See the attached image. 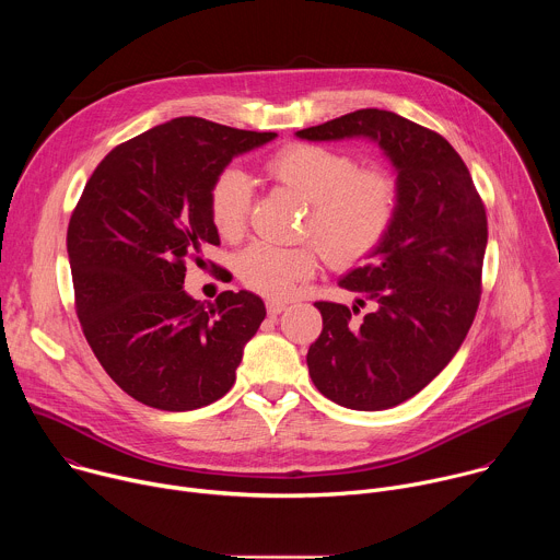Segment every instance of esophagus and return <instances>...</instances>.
Segmentation results:
<instances>
[{"label": "esophagus", "mask_w": 560, "mask_h": 560, "mask_svg": "<svg viewBox=\"0 0 560 560\" xmlns=\"http://www.w3.org/2000/svg\"><path fill=\"white\" fill-rule=\"evenodd\" d=\"M266 307H268V314H272V316H275V314H281V312H283L288 305H285L283 301H277V299H268V301H266Z\"/></svg>", "instance_id": "esophagus-1"}]
</instances>
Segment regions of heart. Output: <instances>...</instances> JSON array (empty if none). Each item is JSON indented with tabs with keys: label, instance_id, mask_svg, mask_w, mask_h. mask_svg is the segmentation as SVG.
I'll use <instances>...</instances> for the list:
<instances>
[{
	"label": "heart",
	"instance_id": "1",
	"mask_svg": "<svg viewBox=\"0 0 560 560\" xmlns=\"http://www.w3.org/2000/svg\"><path fill=\"white\" fill-rule=\"evenodd\" d=\"M266 173L310 203L303 232L312 234L335 266H352L370 257L387 236L398 210V188L381 168H357L339 150L316 143H290L266 164ZM253 188L248 177L225 168L210 186L208 208L214 230L236 238L246 228ZM316 270L312 246L281 248L253 244L238 257V277L266 296L283 299Z\"/></svg>",
	"mask_w": 560,
	"mask_h": 560
}]
</instances>
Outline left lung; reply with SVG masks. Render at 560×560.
<instances>
[{
  "instance_id": "obj_1",
  "label": "left lung",
  "mask_w": 560,
  "mask_h": 560,
  "mask_svg": "<svg viewBox=\"0 0 560 560\" xmlns=\"http://www.w3.org/2000/svg\"><path fill=\"white\" fill-rule=\"evenodd\" d=\"M299 139H370L396 171L398 210L383 244L339 285L372 310L316 301L324 330L307 350L312 383L363 412L419 394L458 352L481 301L488 217L458 152L401 115L363 108L296 130ZM363 305V299H357Z\"/></svg>"
}]
</instances>
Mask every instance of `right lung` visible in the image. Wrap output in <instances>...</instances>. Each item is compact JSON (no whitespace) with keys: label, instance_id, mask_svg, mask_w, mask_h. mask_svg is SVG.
<instances>
[{"label":"right lung","instance_id":"1","mask_svg":"<svg viewBox=\"0 0 560 560\" xmlns=\"http://www.w3.org/2000/svg\"><path fill=\"white\" fill-rule=\"evenodd\" d=\"M275 137L171 119L113 148L70 217L79 324L108 376L143 406L186 412L214 404L266 318L248 290H225L206 307L184 279L186 261H203L219 244L212 182L236 154Z\"/></svg>","mask_w":560,"mask_h":560}]
</instances>
